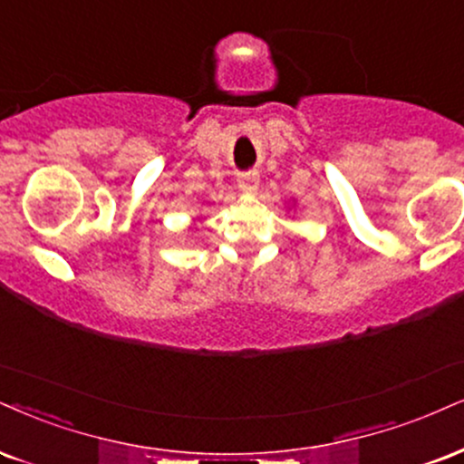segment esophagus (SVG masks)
<instances>
[{"label":"esophagus","mask_w":464,"mask_h":464,"mask_svg":"<svg viewBox=\"0 0 464 464\" xmlns=\"http://www.w3.org/2000/svg\"><path fill=\"white\" fill-rule=\"evenodd\" d=\"M239 188L244 189V192H253L256 188V175L255 172H246V175L239 177Z\"/></svg>","instance_id":"obj_1"}]
</instances>
